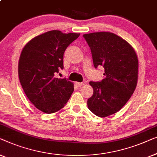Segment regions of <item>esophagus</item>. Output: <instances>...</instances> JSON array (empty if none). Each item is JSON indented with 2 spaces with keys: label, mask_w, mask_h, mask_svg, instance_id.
<instances>
[{
  "label": "esophagus",
  "mask_w": 157,
  "mask_h": 157,
  "mask_svg": "<svg viewBox=\"0 0 157 157\" xmlns=\"http://www.w3.org/2000/svg\"><path fill=\"white\" fill-rule=\"evenodd\" d=\"M76 85L77 86H78V87H82V86H83L85 85V83L84 82H76Z\"/></svg>",
  "instance_id": "1"
}]
</instances>
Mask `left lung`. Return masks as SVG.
Segmentation results:
<instances>
[{
  "label": "left lung",
  "mask_w": 157,
  "mask_h": 157,
  "mask_svg": "<svg viewBox=\"0 0 157 157\" xmlns=\"http://www.w3.org/2000/svg\"><path fill=\"white\" fill-rule=\"evenodd\" d=\"M83 37L91 50L94 67L101 65L105 69V79L90 82L94 92L87 106L95 115L106 117L120 111L134 93L138 57L128 42L112 33H92Z\"/></svg>",
  "instance_id": "1"
}]
</instances>
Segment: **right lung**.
<instances>
[{"label": "right lung", "mask_w": 157, "mask_h": 157, "mask_svg": "<svg viewBox=\"0 0 157 157\" xmlns=\"http://www.w3.org/2000/svg\"><path fill=\"white\" fill-rule=\"evenodd\" d=\"M79 33L54 30L30 40L22 50L18 77L23 91L37 109L51 114L62 109L74 91V84L56 78L63 68V54Z\"/></svg>", "instance_id": "right-lung-1"}]
</instances>
